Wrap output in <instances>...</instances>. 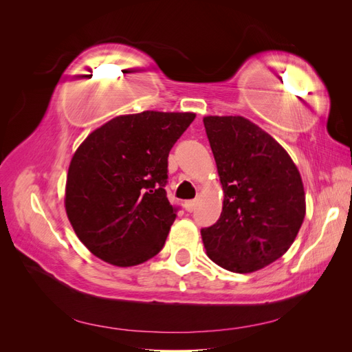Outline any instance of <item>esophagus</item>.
<instances>
[{"instance_id":"obj_1","label":"esophagus","mask_w":352,"mask_h":352,"mask_svg":"<svg viewBox=\"0 0 352 352\" xmlns=\"http://www.w3.org/2000/svg\"><path fill=\"white\" fill-rule=\"evenodd\" d=\"M195 207H197V201H195V199H188V201H185V210H186L188 212H192V211L195 210Z\"/></svg>"}]
</instances>
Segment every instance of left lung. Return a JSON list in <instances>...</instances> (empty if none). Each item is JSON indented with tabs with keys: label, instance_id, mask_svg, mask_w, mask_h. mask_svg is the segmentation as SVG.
Listing matches in <instances>:
<instances>
[{
	"label": "left lung",
	"instance_id": "8db88e82",
	"mask_svg": "<svg viewBox=\"0 0 352 352\" xmlns=\"http://www.w3.org/2000/svg\"><path fill=\"white\" fill-rule=\"evenodd\" d=\"M204 127L225 192L219 220L201 229L207 255L233 273L280 258L305 216L301 175L282 145L241 116H208Z\"/></svg>",
	"mask_w": 352,
	"mask_h": 352
}]
</instances>
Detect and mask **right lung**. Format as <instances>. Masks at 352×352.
Returning a JSON list of instances; mask_svg holds the SVG:
<instances>
[{
    "label": "right lung",
    "mask_w": 352,
    "mask_h": 352,
    "mask_svg": "<svg viewBox=\"0 0 352 352\" xmlns=\"http://www.w3.org/2000/svg\"><path fill=\"white\" fill-rule=\"evenodd\" d=\"M194 119V113L119 116L74 153L66 212L80 242L98 258L129 267L162 251L179 210L164 189L167 158Z\"/></svg>",
    "instance_id": "1"
}]
</instances>
